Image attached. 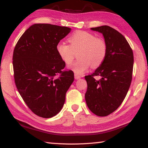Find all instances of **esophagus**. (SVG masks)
Segmentation results:
<instances>
[{"label":"esophagus","mask_w":148,"mask_h":148,"mask_svg":"<svg viewBox=\"0 0 148 148\" xmlns=\"http://www.w3.org/2000/svg\"><path fill=\"white\" fill-rule=\"evenodd\" d=\"M74 77H75V79H78L80 78V77H81V76H79V75L76 74H74Z\"/></svg>","instance_id":"obj_1"}]
</instances>
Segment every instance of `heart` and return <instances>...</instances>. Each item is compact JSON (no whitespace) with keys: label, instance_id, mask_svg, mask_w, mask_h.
Returning <instances> with one entry per match:
<instances>
[{"label":"heart","instance_id":"b5f03b06","mask_svg":"<svg viewBox=\"0 0 148 148\" xmlns=\"http://www.w3.org/2000/svg\"><path fill=\"white\" fill-rule=\"evenodd\" d=\"M69 45L60 42L56 46V51L62 61L66 65L72 63L74 52L77 51L79 58L70 67L75 74L85 73L90 66H99L104 62L107 54V45L103 39L97 38L89 32L77 31L69 38Z\"/></svg>","mask_w":148,"mask_h":148}]
</instances>
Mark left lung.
Instances as JSON below:
<instances>
[{
  "label": "left lung",
  "mask_w": 148,
  "mask_h": 148,
  "mask_svg": "<svg viewBox=\"0 0 148 148\" xmlns=\"http://www.w3.org/2000/svg\"><path fill=\"white\" fill-rule=\"evenodd\" d=\"M91 29L103 34L107 54L94 73L85 76L87 84L85 99L92 113L107 116L118 108L129 91L133 71V52L127 40L116 29L107 25ZM97 75L101 77L99 80L94 79Z\"/></svg>",
  "instance_id": "8db88e82"
}]
</instances>
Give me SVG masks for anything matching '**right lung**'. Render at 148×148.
<instances>
[{"label":"right lung","instance_id":"add662e5","mask_svg":"<svg viewBox=\"0 0 148 148\" xmlns=\"http://www.w3.org/2000/svg\"><path fill=\"white\" fill-rule=\"evenodd\" d=\"M71 31L56 25L37 23L22 34L15 46V84L24 102L37 116L50 118L61 111L74 72L63 71L56 46Z\"/></svg>","mask_w":148,"mask_h":148}]
</instances>
